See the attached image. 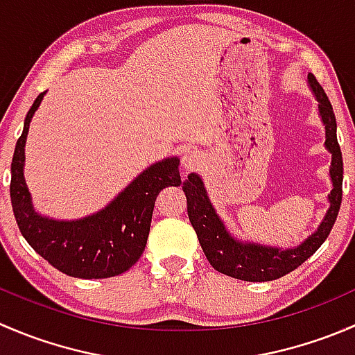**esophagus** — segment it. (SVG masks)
<instances>
[{
	"instance_id": "esophagus-1",
	"label": "esophagus",
	"mask_w": 355,
	"mask_h": 355,
	"mask_svg": "<svg viewBox=\"0 0 355 355\" xmlns=\"http://www.w3.org/2000/svg\"><path fill=\"white\" fill-rule=\"evenodd\" d=\"M204 161V155L198 149H185L184 155H182V166L185 168V170H194V168H198L202 164Z\"/></svg>"
}]
</instances>
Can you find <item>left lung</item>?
Wrapping results in <instances>:
<instances>
[{"label":"left lung","mask_w":355,"mask_h":355,"mask_svg":"<svg viewBox=\"0 0 355 355\" xmlns=\"http://www.w3.org/2000/svg\"><path fill=\"white\" fill-rule=\"evenodd\" d=\"M307 85L318 101V113L324 125V148L331 155V192L328 194L330 207L324 213L321 223L318 225V230L304 239L299 245L278 247L237 239L228 230L227 223L221 220L218 211L211 204L202 177H199L198 173H191L187 180L182 184L185 198H187L189 220L198 234L199 244L211 266L227 277L244 282L277 280L309 259L330 235L336 214H338L340 202H342V153L336 141L335 113H333L331 103L328 101V96L324 94L323 87L318 84L313 73L307 75Z\"/></svg>","instance_id":"1"}]
</instances>
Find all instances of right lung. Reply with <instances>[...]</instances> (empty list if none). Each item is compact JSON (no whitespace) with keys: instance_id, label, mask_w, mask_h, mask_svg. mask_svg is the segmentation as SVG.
<instances>
[{"instance_id":"right-lung-1","label":"right lung","mask_w":355,"mask_h":355,"mask_svg":"<svg viewBox=\"0 0 355 355\" xmlns=\"http://www.w3.org/2000/svg\"><path fill=\"white\" fill-rule=\"evenodd\" d=\"M46 92L35 98L24 121L12 161L13 214L28 245L51 266L73 278H110L134 266L144 252L155 200L164 187L182 184L180 157L149 164L103 209L77 220H56L35 211L24 177L25 142L34 113Z\"/></svg>"}]
</instances>
